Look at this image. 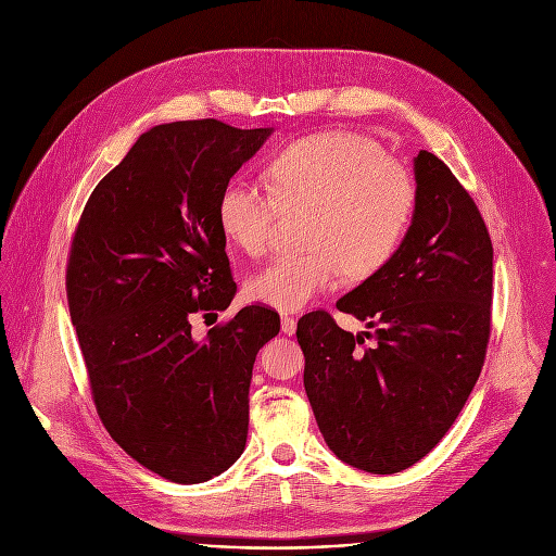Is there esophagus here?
<instances>
[{
  "label": "esophagus",
  "mask_w": 556,
  "mask_h": 556,
  "mask_svg": "<svg viewBox=\"0 0 556 556\" xmlns=\"http://www.w3.org/2000/svg\"><path fill=\"white\" fill-rule=\"evenodd\" d=\"M281 331L286 336H293L298 331V319L293 315H288V313L281 315Z\"/></svg>",
  "instance_id": "esophagus-1"
}]
</instances>
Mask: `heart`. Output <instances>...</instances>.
Returning <instances> with one entry per match:
<instances>
[{
    "instance_id": "heart-1",
    "label": "heart",
    "mask_w": 556,
    "mask_h": 556,
    "mask_svg": "<svg viewBox=\"0 0 556 556\" xmlns=\"http://www.w3.org/2000/svg\"><path fill=\"white\" fill-rule=\"evenodd\" d=\"M417 207L413 173L371 137L329 130L300 139L268 166V189L233 178L218 198V225L248 254L270 248L279 210H311L308 252L281 254L248 279L254 302L298 311L356 277L374 275L401 248Z\"/></svg>"
}]
</instances>
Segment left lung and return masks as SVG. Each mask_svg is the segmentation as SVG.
Wrapping results in <instances>:
<instances>
[{
  "label": "left lung",
  "mask_w": 556,
  "mask_h": 556,
  "mask_svg": "<svg viewBox=\"0 0 556 556\" xmlns=\"http://www.w3.org/2000/svg\"><path fill=\"white\" fill-rule=\"evenodd\" d=\"M415 180L401 248L336 304L374 333H349L327 311L298 323L319 432L342 462L378 476L407 469L442 442L491 336L493 245L478 204L428 151L415 157Z\"/></svg>",
  "instance_id": "left-lung-1"
}]
</instances>
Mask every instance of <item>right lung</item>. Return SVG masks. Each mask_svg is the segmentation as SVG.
<instances>
[{"label":"right lung","instance_id":"right-lung-1","mask_svg":"<svg viewBox=\"0 0 556 556\" xmlns=\"http://www.w3.org/2000/svg\"><path fill=\"white\" fill-rule=\"evenodd\" d=\"M270 132L151 128L94 187L72 239L67 302L97 413L132 459L178 484L241 457L252 365L279 333V313L252 304L191 336L195 313L237 293L218 198Z\"/></svg>","mask_w":556,"mask_h":556}]
</instances>
